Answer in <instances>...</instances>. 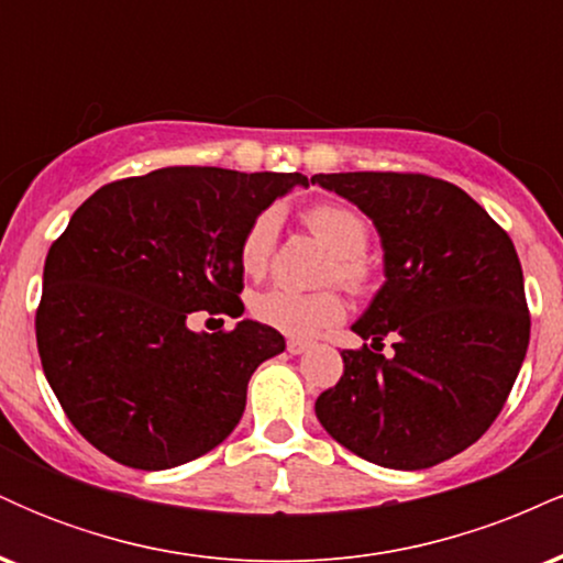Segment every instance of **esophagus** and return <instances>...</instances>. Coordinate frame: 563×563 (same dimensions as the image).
<instances>
[{
    "label": "esophagus",
    "instance_id": "1",
    "mask_svg": "<svg viewBox=\"0 0 563 563\" xmlns=\"http://www.w3.org/2000/svg\"><path fill=\"white\" fill-rule=\"evenodd\" d=\"M286 349H288L290 354H301V352H307V349H309V341H301V339H288Z\"/></svg>",
    "mask_w": 563,
    "mask_h": 563
}]
</instances>
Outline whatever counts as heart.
Wrapping results in <instances>:
<instances>
[{
	"instance_id": "1",
	"label": "heart",
	"mask_w": 563,
	"mask_h": 563,
	"mask_svg": "<svg viewBox=\"0 0 563 563\" xmlns=\"http://www.w3.org/2000/svg\"><path fill=\"white\" fill-rule=\"evenodd\" d=\"M301 222L318 241L331 251V262L325 267V280H339L341 286L363 294L373 283V267L367 262L365 249L371 241V228L363 217L344 203H314L301 214ZM277 245V214L264 209L249 222L238 260L249 277H262L269 269ZM346 303L335 288L301 294L294 288H269L251 301V312L264 325L286 335H312L325 325H333L344 318Z\"/></svg>"
}]
</instances>
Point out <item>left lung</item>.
Returning a JSON list of instances; mask_svg holds the SVG:
<instances>
[{
    "mask_svg": "<svg viewBox=\"0 0 563 563\" xmlns=\"http://www.w3.org/2000/svg\"><path fill=\"white\" fill-rule=\"evenodd\" d=\"M384 243L386 283L352 331L344 376L314 402L322 429L384 468L457 455L493 426L529 346L525 275L508 232L461 187L399 172L314 174ZM395 335V354L380 355Z\"/></svg>",
    "mask_w": 563,
    "mask_h": 563,
    "instance_id": "left-lung-1",
    "label": "left lung"
}]
</instances>
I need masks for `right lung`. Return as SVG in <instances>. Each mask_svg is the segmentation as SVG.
<instances>
[{
  "label": "right lung",
  "mask_w": 563,
  "mask_h": 563,
  "mask_svg": "<svg viewBox=\"0 0 563 563\" xmlns=\"http://www.w3.org/2000/svg\"><path fill=\"white\" fill-rule=\"evenodd\" d=\"M303 174L166 166L102 185L49 245L36 309L44 376L102 455L140 471L196 461L230 437L251 373L286 349L241 320L192 333L187 314H243L238 245Z\"/></svg>",
  "instance_id": "right-lung-1"
}]
</instances>
